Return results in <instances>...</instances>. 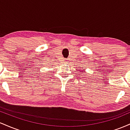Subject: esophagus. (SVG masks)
Returning <instances> with one entry per match:
<instances>
[{
    "mask_svg": "<svg viewBox=\"0 0 130 130\" xmlns=\"http://www.w3.org/2000/svg\"><path fill=\"white\" fill-rule=\"evenodd\" d=\"M66 60H67V59H65V62H66Z\"/></svg>",
    "mask_w": 130,
    "mask_h": 130,
    "instance_id": "1",
    "label": "esophagus"
}]
</instances>
